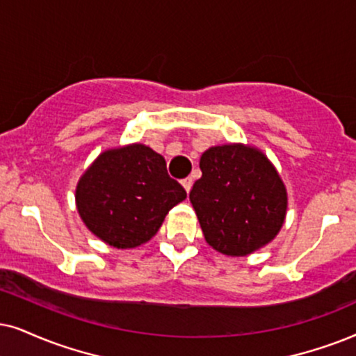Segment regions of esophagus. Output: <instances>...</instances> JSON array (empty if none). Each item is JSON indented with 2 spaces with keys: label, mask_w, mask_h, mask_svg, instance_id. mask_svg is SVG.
Masks as SVG:
<instances>
[{
  "label": "esophagus",
  "mask_w": 356,
  "mask_h": 356,
  "mask_svg": "<svg viewBox=\"0 0 356 356\" xmlns=\"http://www.w3.org/2000/svg\"><path fill=\"white\" fill-rule=\"evenodd\" d=\"M192 184H193L192 177H187V179H184V181H182V186H184V188H186V192H187V193L191 192V188H192Z\"/></svg>",
  "instance_id": "34e87169"
}]
</instances>
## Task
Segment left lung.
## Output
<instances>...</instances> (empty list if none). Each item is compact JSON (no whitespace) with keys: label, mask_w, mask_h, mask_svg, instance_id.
<instances>
[{"label":"left lung","mask_w":356,"mask_h":356,"mask_svg":"<svg viewBox=\"0 0 356 356\" xmlns=\"http://www.w3.org/2000/svg\"><path fill=\"white\" fill-rule=\"evenodd\" d=\"M200 170L188 199L211 248L248 256L277 236L287 191L263 151L243 143L211 146L200 157Z\"/></svg>","instance_id":"8db88e82"}]
</instances>
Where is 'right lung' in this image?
<instances>
[{"instance_id": "obj_1", "label": "right lung", "mask_w": 356, "mask_h": 356, "mask_svg": "<svg viewBox=\"0 0 356 356\" xmlns=\"http://www.w3.org/2000/svg\"><path fill=\"white\" fill-rule=\"evenodd\" d=\"M186 197L181 184L169 177L164 157L141 143L100 152L75 187L85 227L118 250L149 241Z\"/></svg>"}]
</instances>
